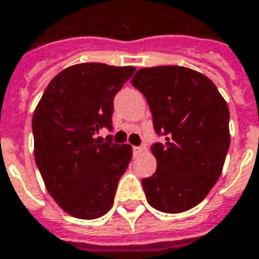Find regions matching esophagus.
Segmentation results:
<instances>
[{
    "label": "esophagus",
    "instance_id": "34e87169",
    "mask_svg": "<svg viewBox=\"0 0 259 259\" xmlns=\"http://www.w3.org/2000/svg\"><path fill=\"white\" fill-rule=\"evenodd\" d=\"M144 148L142 147H133V154L134 155H138V154H141Z\"/></svg>",
    "mask_w": 259,
    "mask_h": 259
}]
</instances>
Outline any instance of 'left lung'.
I'll use <instances>...</instances> for the list:
<instances>
[{
	"label": "left lung",
	"mask_w": 259,
	"mask_h": 259,
	"mask_svg": "<svg viewBox=\"0 0 259 259\" xmlns=\"http://www.w3.org/2000/svg\"><path fill=\"white\" fill-rule=\"evenodd\" d=\"M131 84L145 97L152 124V177L142 180L151 206L178 214L198 205L218 181L230 148V109L215 84L178 65L141 68Z\"/></svg>",
	"instance_id": "1"
}]
</instances>
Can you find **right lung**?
Masks as SVG:
<instances>
[{
	"instance_id": "add662e5",
	"label": "right lung",
	"mask_w": 259,
	"mask_h": 259,
	"mask_svg": "<svg viewBox=\"0 0 259 259\" xmlns=\"http://www.w3.org/2000/svg\"><path fill=\"white\" fill-rule=\"evenodd\" d=\"M134 72V67L100 62L72 65L53 78L36 105V166L51 197L75 218L94 220L111 209L131 161L130 145L95 134L112 130L114 98Z\"/></svg>"
}]
</instances>
